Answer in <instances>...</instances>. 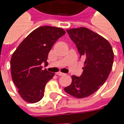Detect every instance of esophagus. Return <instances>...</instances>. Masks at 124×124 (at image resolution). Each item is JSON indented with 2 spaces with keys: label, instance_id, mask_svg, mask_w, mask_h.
Returning a JSON list of instances; mask_svg holds the SVG:
<instances>
[{
  "label": "esophagus",
  "instance_id": "1",
  "mask_svg": "<svg viewBox=\"0 0 124 124\" xmlns=\"http://www.w3.org/2000/svg\"><path fill=\"white\" fill-rule=\"evenodd\" d=\"M56 74H57V75H58V76H64L65 74L61 72H58L56 73Z\"/></svg>",
  "mask_w": 124,
  "mask_h": 124
}]
</instances>
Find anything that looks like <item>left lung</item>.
I'll list each match as a JSON object with an SVG mask.
<instances>
[{
  "mask_svg": "<svg viewBox=\"0 0 124 124\" xmlns=\"http://www.w3.org/2000/svg\"><path fill=\"white\" fill-rule=\"evenodd\" d=\"M84 61L80 77L72 76V82L64 91L76 98L90 96L102 86L113 66L114 52L106 38L85 27L66 30Z\"/></svg>",
  "mask_w": 124,
  "mask_h": 124,
  "instance_id": "1",
  "label": "left lung"
}]
</instances>
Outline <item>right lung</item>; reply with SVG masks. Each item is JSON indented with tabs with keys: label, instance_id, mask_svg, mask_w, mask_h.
<instances>
[{
	"label": "right lung",
	"instance_id": "right-lung-1",
	"mask_svg": "<svg viewBox=\"0 0 124 124\" xmlns=\"http://www.w3.org/2000/svg\"><path fill=\"white\" fill-rule=\"evenodd\" d=\"M66 32L62 28L44 26L30 33L18 46L10 59L11 76L21 98L36 103L43 98L46 83L54 73L43 70L48 55L56 40Z\"/></svg>",
	"mask_w": 124,
	"mask_h": 124
}]
</instances>
